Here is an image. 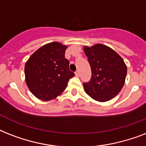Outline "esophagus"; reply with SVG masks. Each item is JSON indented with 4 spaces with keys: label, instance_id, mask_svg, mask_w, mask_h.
<instances>
[{
    "label": "esophagus",
    "instance_id": "obj_1",
    "mask_svg": "<svg viewBox=\"0 0 146 146\" xmlns=\"http://www.w3.org/2000/svg\"><path fill=\"white\" fill-rule=\"evenodd\" d=\"M75 74H76V76H80V72H79V70L76 71Z\"/></svg>",
    "mask_w": 146,
    "mask_h": 146
}]
</instances>
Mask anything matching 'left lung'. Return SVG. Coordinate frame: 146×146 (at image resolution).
Returning a JSON list of instances; mask_svg holds the SVG:
<instances>
[{"mask_svg": "<svg viewBox=\"0 0 146 146\" xmlns=\"http://www.w3.org/2000/svg\"><path fill=\"white\" fill-rule=\"evenodd\" d=\"M91 67L92 76L83 82L85 92L93 99L107 102L117 96L127 76V66L123 60L113 49L104 44L85 47Z\"/></svg>", "mask_w": 146, "mask_h": 146, "instance_id": "1", "label": "left lung"}]
</instances>
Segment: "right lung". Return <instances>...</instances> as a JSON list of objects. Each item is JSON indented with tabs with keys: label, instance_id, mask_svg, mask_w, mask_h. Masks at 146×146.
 Masks as SVG:
<instances>
[{
	"label": "right lung",
	"instance_id": "add662e5",
	"mask_svg": "<svg viewBox=\"0 0 146 146\" xmlns=\"http://www.w3.org/2000/svg\"><path fill=\"white\" fill-rule=\"evenodd\" d=\"M66 49V46L60 43L51 42L38 49L26 62V85L38 98L43 101L55 98L75 76L65 58Z\"/></svg>",
	"mask_w": 146,
	"mask_h": 146
}]
</instances>
